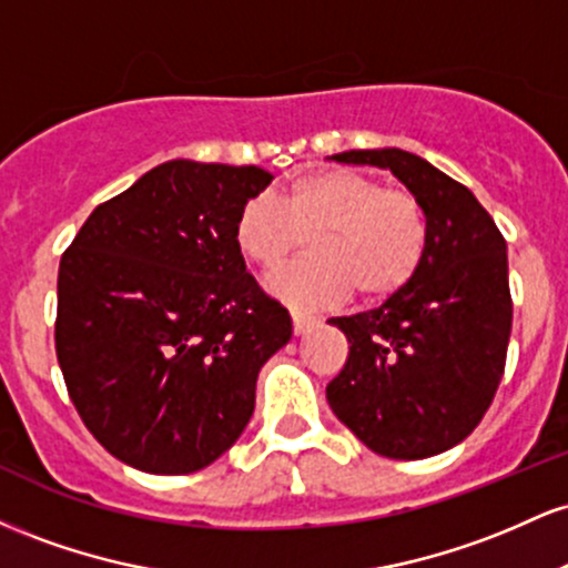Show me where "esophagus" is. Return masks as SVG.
I'll return each instance as SVG.
<instances>
[{
  "label": "esophagus",
  "mask_w": 568,
  "mask_h": 568,
  "mask_svg": "<svg viewBox=\"0 0 568 568\" xmlns=\"http://www.w3.org/2000/svg\"><path fill=\"white\" fill-rule=\"evenodd\" d=\"M291 321H293V334H296V336H304L306 331H310L312 325L317 323V317L306 315V312H298V310H293V312H291Z\"/></svg>",
  "instance_id": "34e87169"
}]
</instances>
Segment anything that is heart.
<instances>
[{
	"label": "heart",
	"instance_id": "b5f03b06",
	"mask_svg": "<svg viewBox=\"0 0 568 568\" xmlns=\"http://www.w3.org/2000/svg\"><path fill=\"white\" fill-rule=\"evenodd\" d=\"M234 245L251 264L275 270L310 237L312 256L266 277V291L296 310L342 302L352 288L366 302L395 296L427 253L419 200L352 168H328L280 192L253 194L234 216Z\"/></svg>",
	"mask_w": 568,
	"mask_h": 568
}]
</instances>
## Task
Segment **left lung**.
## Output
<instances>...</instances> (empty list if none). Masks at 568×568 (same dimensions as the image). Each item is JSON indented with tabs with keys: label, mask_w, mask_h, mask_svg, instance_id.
<instances>
[{
	"label": "left lung",
	"mask_w": 568,
	"mask_h": 568,
	"mask_svg": "<svg viewBox=\"0 0 568 568\" xmlns=\"http://www.w3.org/2000/svg\"><path fill=\"white\" fill-rule=\"evenodd\" d=\"M331 160L389 171L427 216L416 277L371 312L334 317L349 342L328 406L371 452L427 459L484 419L513 328L507 243L486 207L452 175L403 149H352Z\"/></svg>",
	"instance_id": "8db88e82"
}]
</instances>
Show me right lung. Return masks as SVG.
I'll return each instance as SVG.
<instances>
[{
	"instance_id": "1",
	"label": "right lung",
	"mask_w": 568,
	"mask_h": 568,
	"mask_svg": "<svg viewBox=\"0 0 568 568\" xmlns=\"http://www.w3.org/2000/svg\"><path fill=\"white\" fill-rule=\"evenodd\" d=\"M256 165L171 160L90 213L58 270L55 352L95 440L135 470L186 475L237 443L258 371L291 342L234 245L272 184Z\"/></svg>"
}]
</instances>
